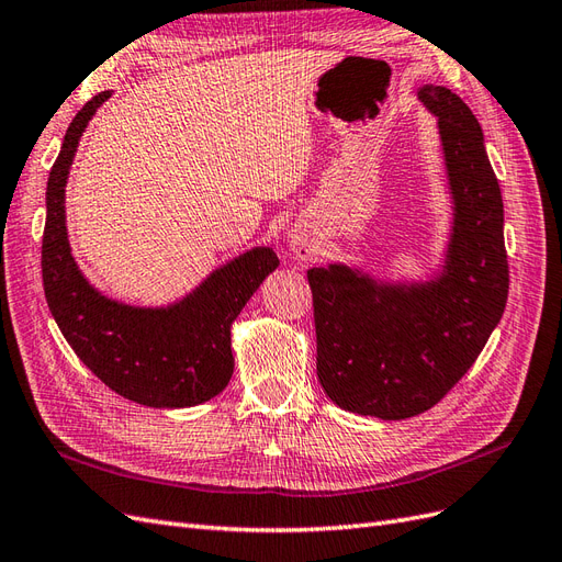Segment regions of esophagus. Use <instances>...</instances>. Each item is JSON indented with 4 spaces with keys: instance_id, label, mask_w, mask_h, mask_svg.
Instances as JSON below:
<instances>
[{
    "instance_id": "esophagus-1",
    "label": "esophagus",
    "mask_w": 562,
    "mask_h": 562,
    "mask_svg": "<svg viewBox=\"0 0 562 562\" xmlns=\"http://www.w3.org/2000/svg\"><path fill=\"white\" fill-rule=\"evenodd\" d=\"M291 250L295 252L297 260H312L318 252V240L310 229H295L291 234Z\"/></svg>"
}]
</instances>
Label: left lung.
<instances>
[{"instance_id":"8db88e82","label":"left lung","mask_w":562,"mask_h":562,"mask_svg":"<svg viewBox=\"0 0 562 562\" xmlns=\"http://www.w3.org/2000/svg\"><path fill=\"white\" fill-rule=\"evenodd\" d=\"M418 99L437 115L453 234L445 274L383 285L342 265L307 271L316 375L345 412L402 420L428 412L473 367L508 300L504 201L477 117L447 87Z\"/></svg>"}]
</instances>
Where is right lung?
I'll use <instances>...</instances> for the list:
<instances>
[{
    "label": "right lung",
    "mask_w": 562,
    "mask_h": 562,
    "mask_svg": "<svg viewBox=\"0 0 562 562\" xmlns=\"http://www.w3.org/2000/svg\"><path fill=\"white\" fill-rule=\"evenodd\" d=\"M109 99L111 92H101L82 105L52 165L42 236L44 297L75 355L120 397L156 408L203 404L229 383L232 324L279 267V257L271 248L244 252L168 310L127 307L97 293L70 255L64 203L80 136Z\"/></svg>",
    "instance_id": "add662e5"
}]
</instances>
